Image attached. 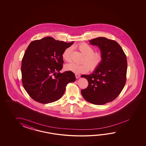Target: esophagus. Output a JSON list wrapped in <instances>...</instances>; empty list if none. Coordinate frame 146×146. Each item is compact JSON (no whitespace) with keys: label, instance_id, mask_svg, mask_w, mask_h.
<instances>
[{"label":"esophagus","instance_id":"1","mask_svg":"<svg viewBox=\"0 0 146 146\" xmlns=\"http://www.w3.org/2000/svg\"><path fill=\"white\" fill-rule=\"evenodd\" d=\"M75 76H76V78L78 79L80 77V75L79 74H75Z\"/></svg>","mask_w":146,"mask_h":146}]
</instances>
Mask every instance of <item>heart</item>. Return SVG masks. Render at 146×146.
Instances as JSON below:
<instances>
[{
  "label": "heart",
  "mask_w": 146,
  "mask_h": 146,
  "mask_svg": "<svg viewBox=\"0 0 146 146\" xmlns=\"http://www.w3.org/2000/svg\"><path fill=\"white\" fill-rule=\"evenodd\" d=\"M78 49L85 55L82 60L83 64L78 65L74 63L67 64L65 67L66 70L76 74L86 73L89 70L95 71L102 64L103 56L100 52H94L93 47L86 43H80L77 45ZM72 47L66 48L62 54V58L67 62L72 61Z\"/></svg>",
  "instance_id": "heart-1"
}]
</instances>
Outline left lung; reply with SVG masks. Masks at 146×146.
<instances>
[{
    "label": "left lung",
    "mask_w": 146,
    "mask_h": 146,
    "mask_svg": "<svg viewBox=\"0 0 146 146\" xmlns=\"http://www.w3.org/2000/svg\"><path fill=\"white\" fill-rule=\"evenodd\" d=\"M99 47L103 56L102 64L90 75H82L88 81L81 91L84 99L96 105L112 102L119 95L126 81L127 57L119 44L103 37L89 40Z\"/></svg>",
    "instance_id": "left-lung-1"
}]
</instances>
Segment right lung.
<instances>
[{"label":"right lung","mask_w":146,"mask_h":146,"mask_svg":"<svg viewBox=\"0 0 146 146\" xmlns=\"http://www.w3.org/2000/svg\"><path fill=\"white\" fill-rule=\"evenodd\" d=\"M52 37L34 40L29 44L22 58L23 86L29 96L37 102L47 104L59 100L69 82L76 80L74 73H60L64 50L73 44Z\"/></svg>","instance_id":"right-lung-1"}]
</instances>
